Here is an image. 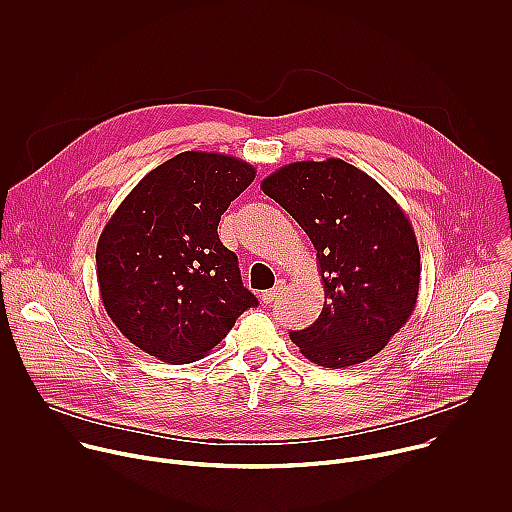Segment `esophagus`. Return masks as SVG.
Listing matches in <instances>:
<instances>
[{"mask_svg":"<svg viewBox=\"0 0 512 512\" xmlns=\"http://www.w3.org/2000/svg\"><path fill=\"white\" fill-rule=\"evenodd\" d=\"M283 287H285V285H283V281H279V283H277L273 289L261 291V296H259V298H261V302H263L265 306H267V304H271V302H275V300L279 298L281 291H283Z\"/></svg>","mask_w":512,"mask_h":512,"instance_id":"1","label":"esophagus"}]
</instances>
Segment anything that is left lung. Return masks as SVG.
Segmentation results:
<instances>
[{"label":"left lung","instance_id":"8db88e82","mask_svg":"<svg viewBox=\"0 0 512 512\" xmlns=\"http://www.w3.org/2000/svg\"><path fill=\"white\" fill-rule=\"evenodd\" d=\"M306 231L324 283V308L306 330L289 332L324 369H344L381 352L419 296V247L397 200L369 174L338 158L294 162L261 182Z\"/></svg>","mask_w":512,"mask_h":512}]
</instances>
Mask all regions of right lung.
Wrapping results in <instances>:
<instances>
[{"instance_id":"right-lung-1","label":"right lung","mask_w":512,"mask_h":512,"mask_svg":"<svg viewBox=\"0 0 512 512\" xmlns=\"http://www.w3.org/2000/svg\"><path fill=\"white\" fill-rule=\"evenodd\" d=\"M255 174L233 156L182 152L117 206L97 243V281L131 344L164 362H194L257 306L216 231Z\"/></svg>"}]
</instances>
